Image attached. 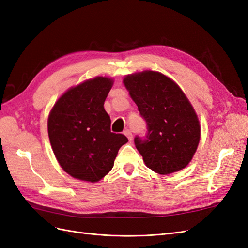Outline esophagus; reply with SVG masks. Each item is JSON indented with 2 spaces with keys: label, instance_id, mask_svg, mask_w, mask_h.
<instances>
[{
  "label": "esophagus",
  "instance_id": "34e87169",
  "mask_svg": "<svg viewBox=\"0 0 248 248\" xmlns=\"http://www.w3.org/2000/svg\"><path fill=\"white\" fill-rule=\"evenodd\" d=\"M124 134H125V136H126L127 138H128L129 140H132V133H131V131H130L129 129H126V130L124 131Z\"/></svg>",
  "mask_w": 248,
  "mask_h": 248
}]
</instances>
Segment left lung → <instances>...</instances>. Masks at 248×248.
<instances>
[{
  "mask_svg": "<svg viewBox=\"0 0 248 248\" xmlns=\"http://www.w3.org/2000/svg\"><path fill=\"white\" fill-rule=\"evenodd\" d=\"M123 81L147 123L146 136L134 138L146 166L161 175L184 169L197 151L201 128L182 90L155 71L130 74Z\"/></svg>",
  "mask_w": 248,
  "mask_h": 248,
  "instance_id": "left-lung-1",
  "label": "left lung"
}]
</instances>
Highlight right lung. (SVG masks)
Returning a JSON list of instances; mask_svg holds the SVG:
<instances>
[{"instance_id": "1", "label": "right lung", "mask_w": 248, "mask_h": 248, "mask_svg": "<svg viewBox=\"0 0 248 248\" xmlns=\"http://www.w3.org/2000/svg\"><path fill=\"white\" fill-rule=\"evenodd\" d=\"M112 79L97 77L69 89L52 108L47 122L52 151L73 178L97 182L114 167L119 149L128 141L110 131L103 108Z\"/></svg>"}]
</instances>
